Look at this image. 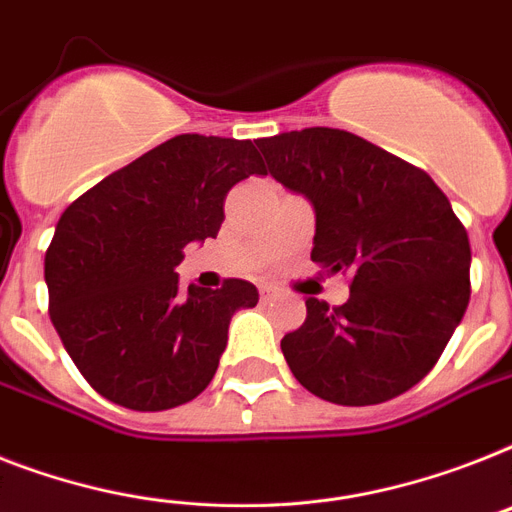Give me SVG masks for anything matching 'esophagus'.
Returning <instances> with one entry per match:
<instances>
[{"label": "esophagus", "instance_id": "esophagus-1", "mask_svg": "<svg viewBox=\"0 0 512 512\" xmlns=\"http://www.w3.org/2000/svg\"><path fill=\"white\" fill-rule=\"evenodd\" d=\"M260 297H263L265 302H268V299H276L278 292H276V289H273V286L265 284V286H260Z\"/></svg>", "mask_w": 512, "mask_h": 512}]
</instances>
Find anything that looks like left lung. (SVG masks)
<instances>
[{
	"label": "left lung",
	"mask_w": 512,
	"mask_h": 512,
	"mask_svg": "<svg viewBox=\"0 0 512 512\" xmlns=\"http://www.w3.org/2000/svg\"><path fill=\"white\" fill-rule=\"evenodd\" d=\"M270 176L315 207L313 263L350 278L339 307L307 297L281 339L294 378L336 405H378L442 357L471 299V244L450 199L392 152L339 128L255 141Z\"/></svg>",
	"instance_id": "8db88e82"
}]
</instances>
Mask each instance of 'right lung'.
<instances>
[{
  "instance_id": "1",
  "label": "right lung",
  "mask_w": 512,
  "mask_h": 512,
  "mask_svg": "<svg viewBox=\"0 0 512 512\" xmlns=\"http://www.w3.org/2000/svg\"><path fill=\"white\" fill-rule=\"evenodd\" d=\"M268 176L249 139L181 134L70 202L44 257L49 318L94 392L155 413L194 400L218 371L228 323L255 284L181 286L189 242L215 239L226 194Z\"/></svg>"
}]
</instances>
